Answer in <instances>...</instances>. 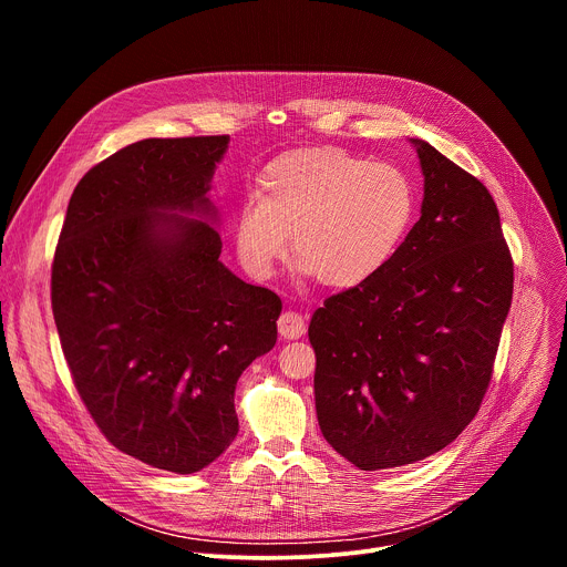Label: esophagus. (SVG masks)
Wrapping results in <instances>:
<instances>
[{"instance_id": "34e87169", "label": "esophagus", "mask_w": 567, "mask_h": 567, "mask_svg": "<svg viewBox=\"0 0 567 567\" xmlns=\"http://www.w3.org/2000/svg\"><path fill=\"white\" fill-rule=\"evenodd\" d=\"M278 332L282 339L287 341H293V339H300L305 332H307V320L302 313L298 311H282L280 318H278Z\"/></svg>"}]
</instances>
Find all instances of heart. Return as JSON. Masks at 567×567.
<instances>
[{
	"label": "heart",
	"mask_w": 567,
	"mask_h": 567,
	"mask_svg": "<svg viewBox=\"0 0 567 567\" xmlns=\"http://www.w3.org/2000/svg\"><path fill=\"white\" fill-rule=\"evenodd\" d=\"M413 215L415 188L399 168L337 147H298L269 161L256 195L239 202L237 254L256 278H269L293 235L302 269L348 289L388 265Z\"/></svg>",
	"instance_id": "b5f03b06"
}]
</instances>
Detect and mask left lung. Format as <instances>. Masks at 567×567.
<instances>
[{
  "instance_id": "obj_1",
  "label": "left lung",
  "mask_w": 567,
  "mask_h": 567,
  "mask_svg": "<svg viewBox=\"0 0 567 567\" xmlns=\"http://www.w3.org/2000/svg\"><path fill=\"white\" fill-rule=\"evenodd\" d=\"M411 141L424 175L420 221L381 271L330 296L309 322L320 433L361 471L424 460L471 424L514 293L489 190Z\"/></svg>"
}]
</instances>
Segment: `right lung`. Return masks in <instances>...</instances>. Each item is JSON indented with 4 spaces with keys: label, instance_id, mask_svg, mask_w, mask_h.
<instances>
[{
    "label": "right lung",
    "instance_id": "1",
    "mask_svg": "<svg viewBox=\"0 0 567 567\" xmlns=\"http://www.w3.org/2000/svg\"><path fill=\"white\" fill-rule=\"evenodd\" d=\"M226 147V134L143 138L101 161L69 199L51 267L80 399L118 451L173 473L230 446L237 379L278 339L280 298L219 262L208 190Z\"/></svg>",
    "mask_w": 567,
    "mask_h": 567
}]
</instances>
